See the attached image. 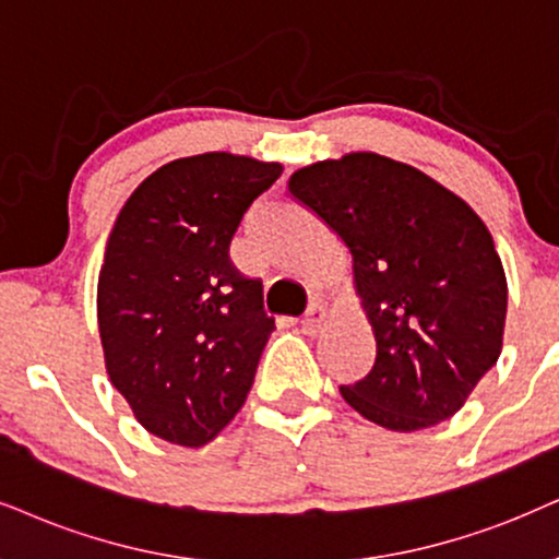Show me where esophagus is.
I'll list each match as a JSON object with an SVG mask.
<instances>
[{
	"label": "esophagus",
	"mask_w": 559,
	"mask_h": 559,
	"mask_svg": "<svg viewBox=\"0 0 559 559\" xmlns=\"http://www.w3.org/2000/svg\"><path fill=\"white\" fill-rule=\"evenodd\" d=\"M324 317H328V309L322 307V304H309V309H307V314L301 317V330L307 332V335H317V332L322 330V322H324Z\"/></svg>",
	"instance_id": "obj_1"
}]
</instances>
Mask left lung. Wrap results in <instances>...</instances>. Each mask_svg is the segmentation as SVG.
Wrapping results in <instances>:
<instances>
[{"label":"left lung","mask_w":559,"mask_h":559,"mask_svg":"<svg viewBox=\"0 0 559 559\" xmlns=\"http://www.w3.org/2000/svg\"><path fill=\"white\" fill-rule=\"evenodd\" d=\"M296 201L343 239L377 361L343 400L381 428L451 418L503 348L508 284L496 242L462 198L420 169L353 152L296 169Z\"/></svg>","instance_id":"1"}]
</instances>
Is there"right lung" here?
Segmentation results:
<instances>
[{
	"mask_svg": "<svg viewBox=\"0 0 559 559\" xmlns=\"http://www.w3.org/2000/svg\"><path fill=\"white\" fill-rule=\"evenodd\" d=\"M281 173L229 152L167 162L110 231L97 278L105 369L141 426L169 443L214 441L255 381L275 324L229 245Z\"/></svg>",
	"mask_w": 559,
	"mask_h": 559,
	"instance_id": "1",
	"label": "right lung"
}]
</instances>
